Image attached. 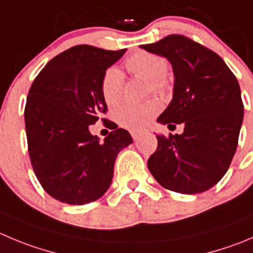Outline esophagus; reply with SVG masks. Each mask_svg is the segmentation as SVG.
<instances>
[{
    "mask_svg": "<svg viewBox=\"0 0 253 253\" xmlns=\"http://www.w3.org/2000/svg\"><path fill=\"white\" fill-rule=\"evenodd\" d=\"M130 134H131V136H133V139L135 141L138 140V139L140 138V135H141V133H139V131H135V130H131Z\"/></svg>",
    "mask_w": 253,
    "mask_h": 253,
    "instance_id": "34e87169",
    "label": "esophagus"
}]
</instances>
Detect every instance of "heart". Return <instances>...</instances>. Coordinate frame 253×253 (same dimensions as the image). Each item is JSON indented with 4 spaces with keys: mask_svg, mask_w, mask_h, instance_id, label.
<instances>
[{
    "mask_svg": "<svg viewBox=\"0 0 253 253\" xmlns=\"http://www.w3.org/2000/svg\"><path fill=\"white\" fill-rule=\"evenodd\" d=\"M125 67L134 76L149 81L150 89L155 93L165 90L168 86V64L163 57L149 52L134 53L125 61ZM122 72L118 68H109L102 79V95L108 105L118 104L123 95ZM159 100L150 99L141 104H123L117 108L114 118L118 124L131 130L145 128L154 117L160 112Z\"/></svg>",
    "mask_w": 253,
    "mask_h": 253,
    "instance_id": "1",
    "label": "heart"
}]
</instances>
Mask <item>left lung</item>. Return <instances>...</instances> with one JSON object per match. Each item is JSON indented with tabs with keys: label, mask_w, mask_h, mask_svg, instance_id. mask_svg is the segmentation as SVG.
<instances>
[{
	"label": "left lung",
	"mask_w": 253,
	"mask_h": 253,
	"mask_svg": "<svg viewBox=\"0 0 253 253\" xmlns=\"http://www.w3.org/2000/svg\"><path fill=\"white\" fill-rule=\"evenodd\" d=\"M140 48L167 58L174 72L172 99L158 123L184 124L182 134L156 135L149 170L171 191H206L222 179L237 149L244 120L239 82L220 56L181 35Z\"/></svg>",
	"instance_id": "left-lung-1"
}]
</instances>
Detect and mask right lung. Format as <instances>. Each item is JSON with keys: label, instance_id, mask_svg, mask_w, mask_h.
Masks as SVG:
<instances>
[{"label": "right lung", "instance_id": "obj_1", "mask_svg": "<svg viewBox=\"0 0 253 253\" xmlns=\"http://www.w3.org/2000/svg\"><path fill=\"white\" fill-rule=\"evenodd\" d=\"M125 52L76 45L48 62L31 85L25 108L31 163L44 191L61 203L84 205L102 197L118 154L133 143L118 126L104 141L89 131L108 110L103 76Z\"/></svg>", "mask_w": 253, "mask_h": 253}]
</instances>
